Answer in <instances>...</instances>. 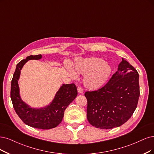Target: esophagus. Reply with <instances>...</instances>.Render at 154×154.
<instances>
[{"instance_id": "obj_1", "label": "esophagus", "mask_w": 154, "mask_h": 154, "mask_svg": "<svg viewBox=\"0 0 154 154\" xmlns=\"http://www.w3.org/2000/svg\"><path fill=\"white\" fill-rule=\"evenodd\" d=\"M77 91H78V93H80V94H82V93H83V89L81 88V87H78V88H77Z\"/></svg>"}]
</instances>
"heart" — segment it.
I'll return each instance as SVG.
<instances>
[{"label": "heart", "instance_id": "1", "mask_svg": "<svg viewBox=\"0 0 154 154\" xmlns=\"http://www.w3.org/2000/svg\"><path fill=\"white\" fill-rule=\"evenodd\" d=\"M74 70L77 74L86 75L84 78L83 84L86 89L95 91L101 88L110 75L112 68L103 59L96 57L78 60L74 65ZM73 77L76 74L72 72Z\"/></svg>", "mask_w": 154, "mask_h": 154}]
</instances>
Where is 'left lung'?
<instances>
[{
    "label": "left lung",
    "instance_id": "obj_1",
    "mask_svg": "<svg viewBox=\"0 0 154 154\" xmlns=\"http://www.w3.org/2000/svg\"><path fill=\"white\" fill-rule=\"evenodd\" d=\"M88 100L87 118L92 126L112 129L127 122L137 107L140 97L139 74L122 58L103 87L84 94Z\"/></svg>",
    "mask_w": 154,
    "mask_h": 154
}]
</instances>
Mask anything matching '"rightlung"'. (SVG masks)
I'll return each mask as SVG.
<instances>
[{
    "mask_svg": "<svg viewBox=\"0 0 154 154\" xmlns=\"http://www.w3.org/2000/svg\"><path fill=\"white\" fill-rule=\"evenodd\" d=\"M41 58V54L31 55L17 64L11 81V98L15 112L25 124L37 129H49L56 128L61 123L66 107L77 96V89L74 84H63L52 102L49 105L39 109L31 108L23 101L18 86L21 70L28 60Z\"/></svg>",
    "mask_w": 154,
    "mask_h": 154,
    "instance_id": "right-lung-1",
    "label": "right lung"
}]
</instances>
